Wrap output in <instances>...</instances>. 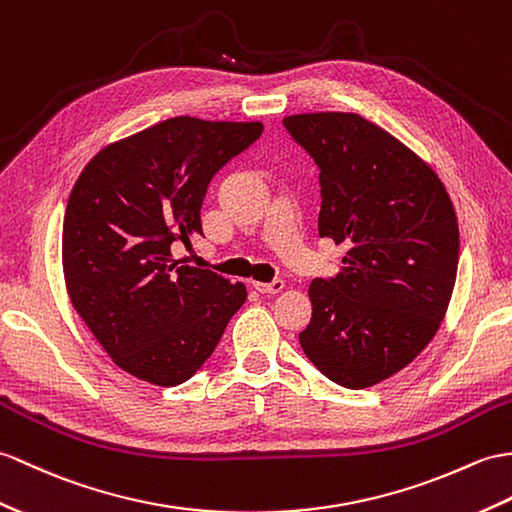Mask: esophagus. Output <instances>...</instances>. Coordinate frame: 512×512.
Masks as SVG:
<instances>
[{"label":"esophagus","instance_id":"obj_1","mask_svg":"<svg viewBox=\"0 0 512 512\" xmlns=\"http://www.w3.org/2000/svg\"><path fill=\"white\" fill-rule=\"evenodd\" d=\"M283 288H285V283L281 279H275V281H270V283L255 281V290L261 292V294H279V292H283Z\"/></svg>","mask_w":512,"mask_h":512}]
</instances>
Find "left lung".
<instances>
[{
	"mask_svg": "<svg viewBox=\"0 0 512 512\" xmlns=\"http://www.w3.org/2000/svg\"><path fill=\"white\" fill-rule=\"evenodd\" d=\"M283 126L320 170L318 235L347 248L338 275L310 285L301 347L331 382L368 388L441 327L458 272L454 205L430 165L360 115L305 113Z\"/></svg>",
	"mask_w": 512,
	"mask_h": 512,
	"instance_id": "8db88e82",
	"label": "left lung"
}]
</instances>
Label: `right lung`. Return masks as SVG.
Returning <instances> with one entry per match:
<instances>
[{"label": "right lung", "mask_w": 512, "mask_h": 512, "mask_svg": "<svg viewBox=\"0 0 512 512\" xmlns=\"http://www.w3.org/2000/svg\"><path fill=\"white\" fill-rule=\"evenodd\" d=\"M259 122L172 117L106 146L71 189L63 222L69 299L113 362L176 386L209 360L244 283L185 266L211 178L259 139Z\"/></svg>", "instance_id": "right-lung-1"}]
</instances>
